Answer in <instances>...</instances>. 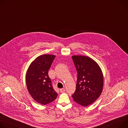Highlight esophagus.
Returning <instances> with one entry per match:
<instances>
[{"label":"esophagus","instance_id":"obj_1","mask_svg":"<svg viewBox=\"0 0 128 128\" xmlns=\"http://www.w3.org/2000/svg\"><path fill=\"white\" fill-rule=\"evenodd\" d=\"M60 92H61V93H63V92H65V89L64 88H62V89H60Z\"/></svg>","mask_w":128,"mask_h":128}]
</instances>
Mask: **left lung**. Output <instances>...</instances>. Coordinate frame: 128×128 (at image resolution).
<instances>
[{
	"label": "left lung",
	"mask_w": 128,
	"mask_h": 128,
	"mask_svg": "<svg viewBox=\"0 0 128 128\" xmlns=\"http://www.w3.org/2000/svg\"><path fill=\"white\" fill-rule=\"evenodd\" d=\"M78 72L76 89L72 97L75 102L86 107L96 101L102 91L104 78L97 63L87 56H73Z\"/></svg>",
	"instance_id": "left-lung-1"
}]
</instances>
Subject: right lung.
Listing matches in <instances>:
<instances>
[{
    "label": "right lung",
    "mask_w": 128,
    "mask_h": 128,
    "mask_svg": "<svg viewBox=\"0 0 128 128\" xmlns=\"http://www.w3.org/2000/svg\"><path fill=\"white\" fill-rule=\"evenodd\" d=\"M55 57L50 54L39 56L30 64L26 74L29 94L36 102L44 105L54 101L58 96L48 74Z\"/></svg>",
    "instance_id": "add662e5"
}]
</instances>
